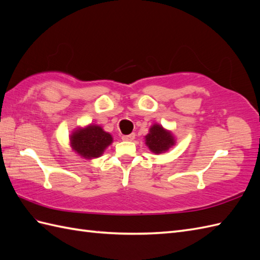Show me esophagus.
Masks as SVG:
<instances>
[{
	"label": "esophagus",
	"instance_id": "1",
	"mask_svg": "<svg viewBox=\"0 0 260 260\" xmlns=\"http://www.w3.org/2000/svg\"><path fill=\"white\" fill-rule=\"evenodd\" d=\"M134 138H135L134 133H132V134H128V135H123L122 136V139L125 142H132Z\"/></svg>",
	"mask_w": 260,
	"mask_h": 260
}]
</instances>
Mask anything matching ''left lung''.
Segmentation results:
<instances>
[{"label":"left lung","instance_id":"8db88e82","mask_svg":"<svg viewBox=\"0 0 260 260\" xmlns=\"http://www.w3.org/2000/svg\"><path fill=\"white\" fill-rule=\"evenodd\" d=\"M146 144L152 152L160 154L168 150L175 144V141L174 136L169 132H166L162 126L156 124L149 129V134L146 136Z\"/></svg>","mask_w":260,"mask_h":260}]
</instances>
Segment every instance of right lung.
<instances>
[{"label": "right lung", "instance_id": "1", "mask_svg": "<svg viewBox=\"0 0 260 260\" xmlns=\"http://www.w3.org/2000/svg\"><path fill=\"white\" fill-rule=\"evenodd\" d=\"M71 145L80 156L96 158L113 142L112 136L98 125H90L84 129H77L71 135Z\"/></svg>", "mask_w": 260, "mask_h": 260}]
</instances>
